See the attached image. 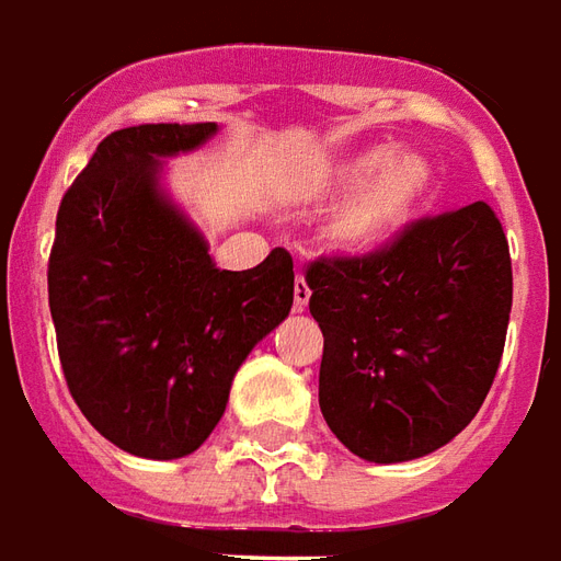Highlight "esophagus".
<instances>
[{"label": "esophagus", "instance_id": "esophagus-1", "mask_svg": "<svg viewBox=\"0 0 561 561\" xmlns=\"http://www.w3.org/2000/svg\"><path fill=\"white\" fill-rule=\"evenodd\" d=\"M308 301H310V286H308V280H305V277L298 275L296 286H293V308L301 313V310L308 308Z\"/></svg>", "mask_w": 561, "mask_h": 561}]
</instances>
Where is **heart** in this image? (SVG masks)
Here are the masks:
<instances>
[{
	"mask_svg": "<svg viewBox=\"0 0 561 561\" xmlns=\"http://www.w3.org/2000/svg\"><path fill=\"white\" fill-rule=\"evenodd\" d=\"M334 187H353L334 218L331 239L350 251H374L410 224L433 191V167L419 151L374 146L334 170Z\"/></svg>",
	"mask_w": 561,
	"mask_h": 561,
	"instance_id": "heart-1",
	"label": "heart"
}]
</instances>
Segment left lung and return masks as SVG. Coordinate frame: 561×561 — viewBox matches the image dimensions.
<instances>
[{
    "label": "left lung",
    "mask_w": 561,
    "mask_h": 561,
    "mask_svg": "<svg viewBox=\"0 0 561 561\" xmlns=\"http://www.w3.org/2000/svg\"><path fill=\"white\" fill-rule=\"evenodd\" d=\"M305 280L325 337L322 419L350 451L415 460L476 419L511 313L508 239L488 203L415 220L365 256H320Z\"/></svg>",
    "instance_id": "left-lung-1"
}]
</instances>
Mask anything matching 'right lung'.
<instances>
[{
    "label": "right lung",
    "instance_id": "right-lung-1",
    "mask_svg": "<svg viewBox=\"0 0 561 561\" xmlns=\"http://www.w3.org/2000/svg\"><path fill=\"white\" fill-rule=\"evenodd\" d=\"M218 130L137 125L98 142L56 215L47 293L73 403L122 451L175 460L215 431L232 376L293 308L284 248L218 268L158 187L161 161Z\"/></svg>",
    "mask_w": 561,
    "mask_h": 561
}]
</instances>
